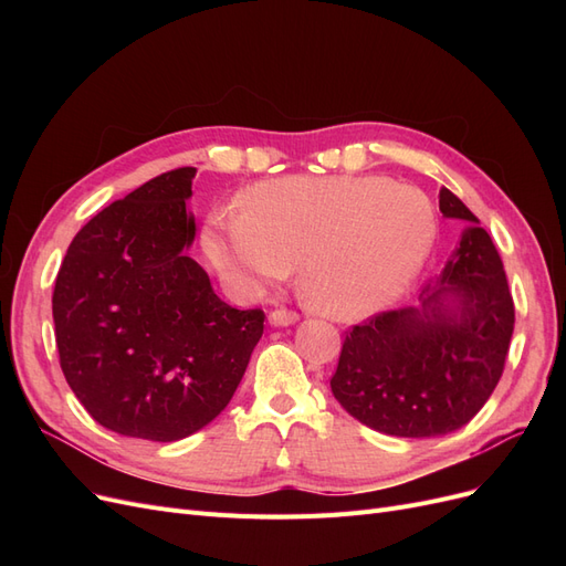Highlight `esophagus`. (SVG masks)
Here are the masks:
<instances>
[{
	"label": "esophagus",
	"instance_id": "esophagus-1",
	"mask_svg": "<svg viewBox=\"0 0 566 566\" xmlns=\"http://www.w3.org/2000/svg\"><path fill=\"white\" fill-rule=\"evenodd\" d=\"M300 316H297V312H293V310H273L271 314H269V323L271 325H293L295 321H297Z\"/></svg>",
	"mask_w": 566,
	"mask_h": 566
}]
</instances>
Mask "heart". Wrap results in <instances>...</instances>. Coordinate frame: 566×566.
<instances>
[{
	"instance_id": "1",
	"label": "heart",
	"mask_w": 566,
	"mask_h": 566,
	"mask_svg": "<svg viewBox=\"0 0 566 566\" xmlns=\"http://www.w3.org/2000/svg\"><path fill=\"white\" fill-rule=\"evenodd\" d=\"M437 235L430 198L382 177H285L254 186L245 205L214 210L202 233L210 264L269 285L300 262L316 310L358 318L397 300Z\"/></svg>"
}]
</instances>
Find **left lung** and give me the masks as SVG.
I'll return each instance as SVG.
<instances>
[{"instance_id":"1","label":"left lung","mask_w":566,"mask_h":566,"mask_svg":"<svg viewBox=\"0 0 566 566\" xmlns=\"http://www.w3.org/2000/svg\"><path fill=\"white\" fill-rule=\"evenodd\" d=\"M443 217L470 221L418 310L380 312L345 333L331 389L349 416L394 437H439L470 422L499 385L515 304L491 235L449 188Z\"/></svg>"}]
</instances>
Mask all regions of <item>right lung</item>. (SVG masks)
<instances>
[{"label": "right lung", "instance_id": "1", "mask_svg": "<svg viewBox=\"0 0 566 566\" xmlns=\"http://www.w3.org/2000/svg\"><path fill=\"white\" fill-rule=\"evenodd\" d=\"M193 177L172 169L92 217L51 297L67 385L98 424L134 439L177 441L212 422L264 333V312L221 302L186 254Z\"/></svg>", "mask_w": 566, "mask_h": 566}]
</instances>
